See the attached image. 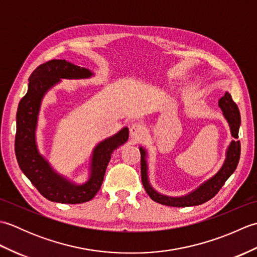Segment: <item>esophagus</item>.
I'll use <instances>...</instances> for the list:
<instances>
[{
  "label": "esophagus",
  "instance_id": "esophagus-1",
  "mask_svg": "<svg viewBox=\"0 0 257 257\" xmlns=\"http://www.w3.org/2000/svg\"><path fill=\"white\" fill-rule=\"evenodd\" d=\"M146 133V128L143 123L135 122L130 125V135L135 139H140Z\"/></svg>",
  "mask_w": 257,
  "mask_h": 257
}]
</instances>
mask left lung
Segmentation results:
<instances>
[{
    "instance_id": "1",
    "label": "left lung",
    "mask_w": 257,
    "mask_h": 257,
    "mask_svg": "<svg viewBox=\"0 0 257 257\" xmlns=\"http://www.w3.org/2000/svg\"><path fill=\"white\" fill-rule=\"evenodd\" d=\"M219 107L222 109L223 116L227 120L230 125L232 137L238 138V129L241 125V116H239L238 107L233 101L232 96L226 91L225 95L219 100ZM141 154V181L145 187L146 192L149 194L150 198L158 202V203L168 205V206H194L200 205L204 202L212 199L220 189L223 187L226 180L232 176V173L235 171L238 165L239 156H241V144L238 140H232V143L228 146L226 150L225 160L221 169L214 176L206 180L205 182L200 184L198 188L191 191L190 193L182 196H168L161 194L151 187L148 179V165H147V151L140 147L139 148Z\"/></svg>"
}]
</instances>
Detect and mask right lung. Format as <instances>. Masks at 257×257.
Wrapping results in <instances>:
<instances>
[{
	"label": "right lung",
	"mask_w": 257,
	"mask_h": 257,
	"mask_svg": "<svg viewBox=\"0 0 257 257\" xmlns=\"http://www.w3.org/2000/svg\"><path fill=\"white\" fill-rule=\"evenodd\" d=\"M94 75L65 59H52L38 66L29 78V89L16 113L15 155L21 170L44 198L66 204L84 203L99 191L111 154L129 137L127 127L98 144L92 151L89 179L76 184L58 174L37 148L36 127L43 98L61 79H85Z\"/></svg>",
	"instance_id": "right-lung-1"
}]
</instances>
